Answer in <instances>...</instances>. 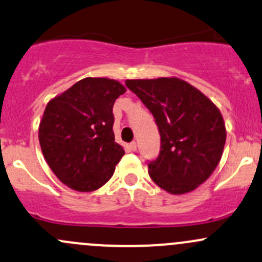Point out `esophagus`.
<instances>
[{"label":"esophagus","instance_id":"esophagus-1","mask_svg":"<svg viewBox=\"0 0 262 262\" xmlns=\"http://www.w3.org/2000/svg\"><path fill=\"white\" fill-rule=\"evenodd\" d=\"M129 149L133 150V152H136V150H137V143L136 142H132L130 144H129Z\"/></svg>","mask_w":262,"mask_h":262}]
</instances>
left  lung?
Returning a JSON list of instances; mask_svg holds the SVG:
<instances>
[{
  "mask_svg": "<svg viewBox=\"0 0 262 262\" xmlns=\"http://www.w3.org/2000/svg\"><path fill=\"white\" fill-rule=\"evenodd\" d=\"M152 113L161 152L148 164L157 186L183 194L207 181L221 161L226 126L221 112L203 93L178 78L125 80Z\"/></svg>",
  "mask_w": 262,
  "mask_h": 262,
  "instance_id": "1",
  "label": "left lung"
}]
</instances>
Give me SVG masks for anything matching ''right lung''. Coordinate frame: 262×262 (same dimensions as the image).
<instances>
[{
    "label": "right lung",
    "instance_id": "obj_1",
    "mask_svg": "<svg viewBox=\"0 0 262 262\" xmlns=\"http://www.w3.org/2000/svg\"><path fill=\"white\" fill-rule=\"evenodd\" d=\"M125 86L108 78H85L46 105L38 126L45 161L69 188L92 192L112 178L124 156L114 138L113 105Z\"/></svg>",
    "mask_w": 262,
    "mask_h": 262
}]
</instances>
